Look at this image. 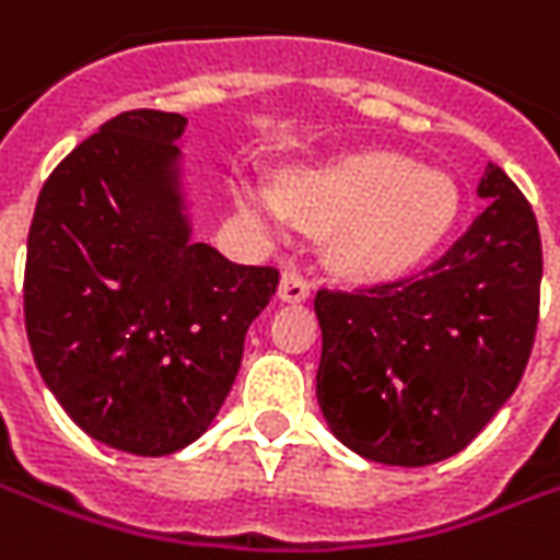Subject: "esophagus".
Masks as SVG:
<instances>
[{
  "instance_id": "34e87169",
  "label": "esophagus",
  "mask_w": 560,
  "mask_h": 560,
  "mask_svg": "<svg viewBox=\"0 0 560 560\" xmlns=\"http://www.w3.org/2000/svg\"><path fill=\"white\" fill-rule=\"evenodd\" d=\"M279 294H281V300H288V303L306 300V298H310V279H306V276L300 272L298 266H288V269L281 272Z\"/></svg>"
}]
</instances>
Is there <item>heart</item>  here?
I'll use <instances>...</instances> for the list:
<instances>
[{
	"instance_id": "obj_1",
	"label": "heart",
	"mask_w": 560,
	"mask_h": 560,
	"mask_svg": "<svg viewBox=\"0 0 560 560\" xmlns=\"http://www.w3.org/2000/svg\"><path fill=\"white\" fill-rule=\"evenodd\" d=\"M244 203L279 225L284 210L313 229H335L340 269L387 279L424 260L458 217V185L443 170L415 166L402 154H357L325 170L288 176L281 198L244 188Z\"/></svg>"
}]
</instances>
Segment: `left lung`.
Masks as SVG:
<instances>
[{"label": "left lung", "instance_id": "8db88e82", "mask_svg": "<svg viewBox=\"0 0 560 560\" xmlns=\"http://www.w3.org/2000/svg\"><path fill=\"white\" fill-rule=\"evenodd\" d=\"M487 210L415 276L318 288L316 396L343 446L421 468L462 453L521 384L539 322L530 201L487 164Z\"/></svg>", "mask_w": 560, "mask_h": 560}]
</instances>
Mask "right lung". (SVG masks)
I'll return each instance as SVG.
<instances>
[{
	"mask_svg": "<svg viewBox=\"0 0 560 560\" xmlns=\"http://www.w3.org/2000/svg\"><path fill=\"white\" fill-rule=\"evenodd\" d=\"M183 114L126 110L70 151L39 191L24 266L36 369L98 443L170 455L232 390L276 266L188 242L173 145Z\"/></svg>",
	"mask_w": 560,
	"mask_h": 560,
	"instance_id": "obj_1",
	"label": "right lung"
}]
</instances>
